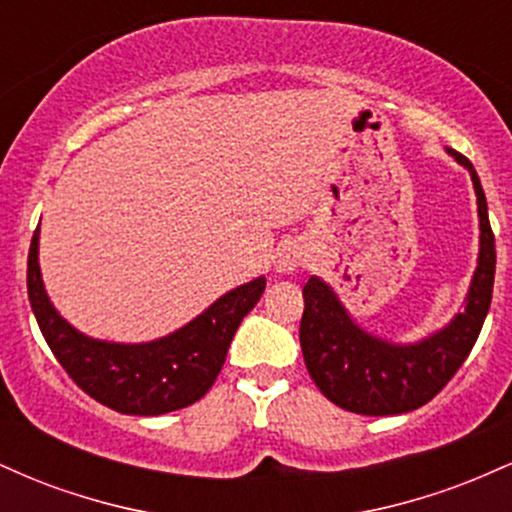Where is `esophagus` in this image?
<instances>
[{
	"label": "esophagus",
	"mask_w": 512,
	"mask_h": 512,
	"mask_svg": "<svg viewBox=\"0 0 512 512\" xmlns=\"http://www.w3.org/2000/svg\"><path fill=\"white\" fill-rule=\"evenodd\" d=\"M305 260V252L301 245L296 243H286L281 245L279 250H276L274 255V269L279 274H289V272H296L298 267H301Z\"/></svg>",
	"instance_id": "obj_1"
}]
</instances>
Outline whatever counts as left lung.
<instances>
[{"label": "left lung", "instance_id": "8db88e82", "mask_svg": "<svg viewBox=\"0 0 512 512\" xmlns=\"http://www.w3.org/2000/svg\"><path fill=\"white\" fill-rule=\"evenodd\" d=\"M445 151L472 175L479 214V257L464 308L443 330L414 344L390 342L356 325L332 286L320 276H310L303 286L301 349L305 368L322 395L354 414H404L431 402L460 370L489 313L496 274V240L489 207L469 158L455 149Z\"/></svg>", "mask_w": 512, "mask_h": 512}]
</instances>
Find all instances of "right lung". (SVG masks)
Segmentation results:
<instances>
[{
	"label": "right lung",
	"instance_id": "1",
	"mask_svg": "<svg viewBox=\"0 0 512 512\" xmlns=\"http://www.w3.org/2000/svg\"><path fill=\"white\" fill-rule=\"evenodd\" d=\"M40 228L28 250V301L40 332L69 378L105 407L158 416L190 407L214 385L243 317L267 286L264 276L223 293L180 330L142 344L93 339L69 325L45 291L38 262Z\"/></svg>",
	"mask_w": 512,
	"mask_h": 512
}]
</instances>
